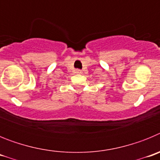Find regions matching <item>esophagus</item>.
I'll return each instance as SVG.
<instances>
[{
	"instance_id": "obj_1",
	"label": "esophagus",
	"mask_w": 160,
	"mask_h": 160,
	"mask_svg": "<svg viewBox=\"0 0 160 160\" xmlns=\"http://www.w3.org/2000/svg\"><path fill=\"white\" fill-rule=\"evenodd\" d=\"M76 73H82V72H81V70H76Z\"/></svg>"
}]
</instances>
